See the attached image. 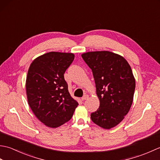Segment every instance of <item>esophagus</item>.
<instances>
[{"label": "esophagus", "mask_w": 160, "mask_h": 160, "mask_svg": "<svg viewBox=\"0 0 160 160\" xmlns=\"http://www.w3.org/2000/svg\"><path fill=\"white\" fill-rule=\"evenodd\" d=\"M88 98H89V96H88V95H87V94H85V95H84L83 97L82 98V100H87Z\"/></svg>", "instance_id": "esophagus-1"}]
</instances>
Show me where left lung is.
<instances>
[{"label":"left lung","mask_w":160,"mask_h":160,"mask_svg":"<svg viewBox=\"0 0 160 160\" xmlns=\"http://www.w3.org/2000/svg\"><path fill=\"white\" fill-rule=\"evenodd\" d=\"M92 70L100 107L91 118L99 127L110 129L124 118L132 103L135 80L123 57L107 51L82 54Z\"/></svg>","instance_id":"8db88e82"}]
</instances>
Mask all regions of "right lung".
Here are the masks:
<instances>
[{"mask_svg":"<svg viewBox=\"0 0 160 160\" xmlns=\"http://www.w3.org/2000/svg\"><path fill=\"white\" fill-rule=\"evenodd\" d=\"M74 59L71 53L49 52L33 61L26 80L28 103L38 120L56 128L71 120L78 102L68 91L64 73Z\"/></svg>","mask_w":160,"mask_h":160,"instance_id":"1","label":"right lung"}]
</instances>
